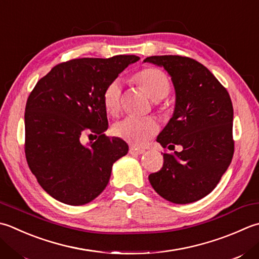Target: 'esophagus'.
<instances>
[{"label": "esophagus", "instance_id": "esophagus-1", "mask_svg": "<svg viewBox=\"0 0 259 259\" xmlns=\"http://www.w3.org/2000/svg\"><path fill=\"white\" fill-rule=\"evenodd\" d=\"M129 153H130L131 155H141V154L145 153V149L138 148V147H136V146H130Z\"/></svg>", "mask_w": 259, "mask_h": 259}]
</instances>
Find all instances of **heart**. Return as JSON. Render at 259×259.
I'll use <instances>...</instances> for the list:
<instances>
[{
  "instance_id": "1",
  "label": "heart",
  "mask_w": 259,
  "mask_h": 259,
  "mask_svg": "<svg viewBox=\"0 0 259 259\" xmlns=\"http://www.w3.org/2000/svg\"><path fill=\"white\" fill-rule=\"evenodd\" d=\"M136 80L149 98L154 101H160L168 95L170 82L167 75L158 68H145L136 75ZM121 94L122 82L115 78L106 85L103 92V105L106 112L115 115L121 109ZM159 124L155 118H135L126 116L113 125V133L116 137L128 141L129 144L141 146L158 133Z\"/></svg>"
}]
</instances>
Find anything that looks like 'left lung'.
I'll return each instance as SVG.
<instances>
[{
    "label": "left lung",
    "mask_w": 259,
    "mask_h": 259,
    "mask_svg": "<svg viewBox=\"0 0 259 259\" xmlns=\"http://www.w3.org/2000/svg\"><path fill=\"white\" fill-rule=\"evenodd\" d=\"M144 62L164 67L176 93L174 114L157 137L166 148L160 170L148 176L154 190L176 204L211 193L229 167L235 150L230 95L205 66L184 56H150ZM174 150V149H173Z\"/></svg>",
    "instance_id": "1"
}]
</instances>
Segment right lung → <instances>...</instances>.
I'll use <instances>...</instances> for the list:
<instances>
[{"instance_id": "1", "label": "right lung", "mask_w": 259, "mask_h": 259, "mask_svg": "<svg viewBox=\"0 0 259 259\" xmlns=\"http://www.w3.org/2000/svg\"><path fill=\"white\" fill-rule=\"evenodd\" d=\"M139 57L78 58L60 63L38 80L27 100L24 151L40 186L59 202L83 205L102 193L112 165L129 147L110 138L103 92ZM97 140L84 146V133Z\"/></svg>"}]
</instances>
